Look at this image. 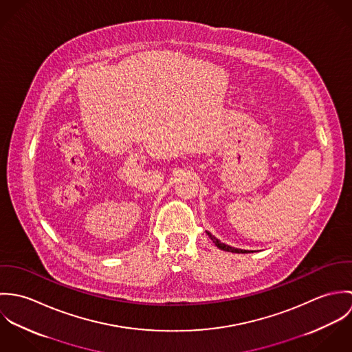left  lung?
<instances>
[{
  "mask_svg": "<svg viewBox=\"0 0 352 352\" xmlns=\"http://www.w3.org/2000/svg\"><path fill=\"white\" fill-rule=\"evenodd\" d=\"M207 234H208V237H210V240L219 248V250H222V251H228V252H234V253H248V251H243V250H237V248H233V247H229V245H226V244H223V243H221L219 240H217L214 236H211V233H208L207 232Z\"/></svg>",
  "mask_w": 352,
  "mask_h": 352,
  "instance_id": "1",
  "label": "left lung"
}]
</instances>
